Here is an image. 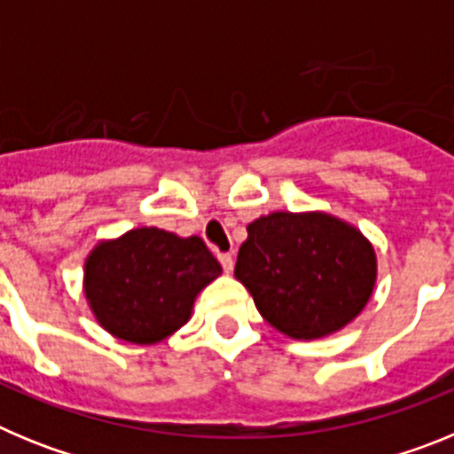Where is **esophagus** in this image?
<instances>
[{"mask_svg": "<svg viewBox=\"0 0 454 454\" xmlns=\"http://www.w3.org/2000/svg\"><path fill=\"white\" fill-rule=\"evenodd\" d=\"M220 263H223L224 272H231L234 270V256H231V252H224V254H218Z\"/></svg>", "mask_w": 454, "mask_h": 454, "instance_id": "34e87169", "label": "esophagus"}]
</instances>
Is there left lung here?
Returning a JSON list of instances; mask_svg holds the SVG:
<instances>
[{
	"label": "left lung",
	"instance_id": "8db88e82",
	"mask_svg": "<svg viewBox=\"0 0 454 454\" xmlns=\"http://www.w3.org/2000/svg\"><path fill=\"white\" fill-rule=\"evenodd\" d=\"M234 275L259 314L291 339H320L359 316L375 286V250L327 214L262 215L247 224Z\"/></svg>",
	"mask_w": 454,
	"mask_h": 454
}]
</instances>
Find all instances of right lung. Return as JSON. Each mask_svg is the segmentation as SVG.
<instances>
[{"label":"right lung","instance_id":"obj_1","mask_svg":"<svg viewBox=\"0 0 454 454\" xmlns=\"http://www.w3.org/2000/svg\"><path fill=\"white\" fill-rule=\"evenodd\" d=\"M220 272L218 259L200 236L179 239L140 227L90 252L83 288L104 330L150 346L191 318L198 293Z\"/></svg>","mask_w":454,"mask_h":454}]
</instances>
